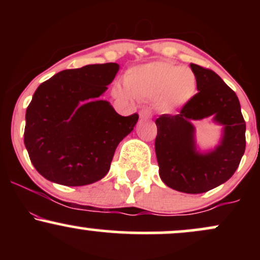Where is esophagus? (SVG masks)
Listing matches in <instances>:
<instances>
[{"mask_svg": "<svg viewBox=\"0 0 260 260\" xmlns=\"http://www.w3.org/2000/svg\"><path fill=\"white\" fill-rule=\"evenodd\" d=\"M140 118H144V120H148V118L153 117V111L149 107H145V109H142L139 112Z\"/></svg>", "mask_w": 260, "mask_h": 260, "instance_id": "1", "label": "esophagus"}]
</instances>
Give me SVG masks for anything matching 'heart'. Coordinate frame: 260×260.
<instances>
[{"label": "heart", "instance_id": "heart-1", "mask_svg": "<svg viewBox=\"0 0 260 260\" xmlns=\"http://www.w3.org/2000/svg\"><path fill=\"white\" fill-rule=\"evenodd\" d=\"M124 86L133 96L156 99L160 109L171 111L194 96L197 78L189 68L180 67L174 62L155 61L128 71L124 76ZM113 92L118 96L127 95L121 86H115Z\"/></svg>", "mask_w": 260, "mask_h": 260}]
</instances>
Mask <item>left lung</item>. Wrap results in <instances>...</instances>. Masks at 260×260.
Returning <instances> with one entry per match:
<instances>
[{
    "instance_id": "left-lung-1",
    "label": "left lung",
    "mask_w": 260,
    "mask_h": 260,
    "mask_svg": "<svg viewBox=\"0 0 260 260\" xmlns=\"http://www.w3.org/2000/svg\"><path fill=\"white\" fill-rule=\"evenodd\" d=\"M197 89L180 113H164L155 123L159 174L166 186L183 193H204L223 183L235 174L246 149V122L237 95L214 71L190 63ZM214 115L224 124L222 144L209 154L194 148V128L190 122Z\"/></svg>"
}]
</instances>
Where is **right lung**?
Wrapping results in <instances>:
<instances>
[{
	"instance_id": "1",
	"label": "right lung",
	"mask_w": 260,
	"mask_h": 260,
	"mask_svg": "<svg viewBox=\"0 0 260 260\" xmlns=\"http://www.w3.org/2000/svg\"><path fill=\"white\" fill-rule=\"evenodd\" d=\"M117 63L64 70L41 83L25 113L24 144L37 171L63 186H85L110 170L116 148L139 116H121L96 100Z\"/></svg>"
}]
</instances>
